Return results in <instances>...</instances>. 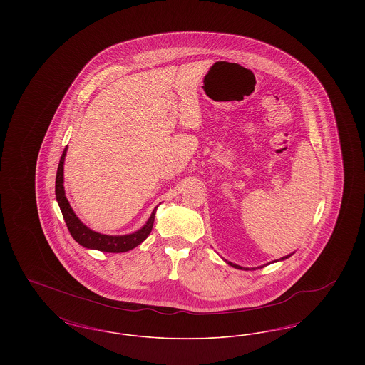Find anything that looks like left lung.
<instances>
[{"label": "left lung", "mask_w": 365, "mask_h": 365, "mask_svg": "<svg viewBox=\"0 0 365 365\" xmlns=\"http://www.w3.org/2000/svg\"><path fill=\"white\" fill-rule=\"evenodd\" d=\"M292 255H289V256H286V257H282V260H284V259H287V257H290ZM228 262V261H227ZM231 267H234V268H238V269H242V267H240V265H237V264H232V262H228ZM260 268H262V267H260ZM255 269V268H253Z\"/></svg>", "instance_id": "obj_1"}]
</instances>
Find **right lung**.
Segmentation results:
<instances>
[{"label": "right lung", "instance_id": "add662e5", "mask_svg": "<svg viewBox=\"0 0 365 365\" xmlns=\"http://www.w3.org/2000/svg\"><path fill=\"white\" fill-rule=\"evenodd\" d=\"M67 153V148L64 149L60 163H58V168H57V175H56V200L58 202V207L61 209L63 217L66 220V225L68 227L72 238L78 243H81L82 246H85L87 249H96V250H101V252H108V253H122V252H128L131 249H134L135 246H138L139 243L143 242L148 235L150 234L153 223H155V215H156V208L152 212V216L149 217L148 223L138 230L134 234L130 235H120V237H112V235H104L96 231H91L90 228H87L73 213V210L71 208L70 202L66 197V191H64V157Z\"/></svg>", "mask_w": 365, "mask_h": 365}]
</instances>
